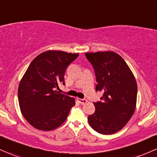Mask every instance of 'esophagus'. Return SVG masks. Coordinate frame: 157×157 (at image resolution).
Returning a JSON list of instances; mask_svg holds the SVG:
<instances>
[{"mask_svg": "<svg viewBox=\"0 0 157 157\" xmlns=\"http://www.w3.org/2000/svg\"><path fill=\"white\" fill-rule=\"evenodd\" d=\"M77 100L79 101V103H80V104H86V103L87 102L86 99H81V98H77Z\"/></svg>", "mask_w": 157, "mask_h": 157, "instance_id": "esophagus-1", "label": "esophagus"}]
</instances>
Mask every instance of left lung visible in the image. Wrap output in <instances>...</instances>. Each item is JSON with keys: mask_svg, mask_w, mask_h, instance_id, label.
Wrapping results in <instances>:
<instances>
[{"mask_svg": "<svg viewBox=\"0 0 157 157\" xmlns=\"http://www.w3.org/2000/svg\"><path fill=\"white\" fill-rule=\"evenodd\" d=\"M94 67L96 91L104 92L101 101L94 103L95 112L89 115V125L104 135L121 130L136 110L137 83L126 62L113 51L86 53Z\"/></svg>", "mask_w": 157, "mask_h": 157, "instance_id": "left-lung-1", "label": "left lung"}]
</instances>
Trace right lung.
I'll use <instances>...</instances> for the list:
<instances>
[{
	"label": "right lung",
	"mask_w": 157,
	"mask_h": 157,
	"mask_svg": "<svg viewBox=\"0 0 157 157\" xmlns=\"http://www.w3.org/2000/svg\"><path fill=\"white\" fill-rule=\"evenodd\" d=\"M79 53L47 51L38 55L27 68L18 89L21 112L30 125L51 131L63 124L75 99L56 88L64 82L65 72Z\"/></svg>",
	"instance_id": "add662e5"
}]
</instances>
